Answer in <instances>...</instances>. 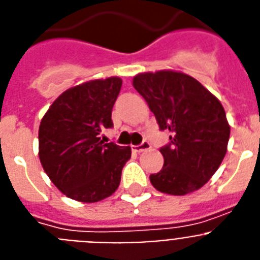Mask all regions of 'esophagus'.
<instances>
[{"label": "esophagus", "instance_id": "esophagus-1", "mask_svg": "<svg viewBox=\"0 0 260 260\" xmlns=\"http://www.w3.org/2000/svg\"><path fill=\"white\" fill-rule=\"evenodd\" d=\"M150 148V143L147 140H144L143 143L139 144V145H134L132 147V150L137 152V153H140V152H144V150H148Z\"/></svg>", "mask_w": 260, "mask_h": 260}]
</instances>
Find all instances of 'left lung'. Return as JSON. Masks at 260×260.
<instances>
[{
  "mask_svg": "<svg viewBox=\"0 0 260 260\" xmlns=\"http://www.w3.org/2000/svg\"><path fill=\"white\" fill-rule=\"evenodd\" d=\"M134 87L156 116L169 143L164 167L149 180L158 191L184 196L204 186L228 150L230 125L217 98L191 76L176 71L139 74Z\"/></svg>",
  "mask_w": 260,
  "mask_h": 260,
  "instance_id": "obj_1",
  "label": "left lung"
}]
</instances>
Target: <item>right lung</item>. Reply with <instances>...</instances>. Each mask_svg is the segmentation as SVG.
Instances as JSON below:
<instances>
[{
  "mask_svg": "<svg viewBox=\"0 0 260 260\" xmlns=\"http://www.w3.org/2000/svg\"><path fill=\"white\" fill-rule=\"evenodd\" d=\"M117 76L67 89L39 125V160L52 184L71 200L98 202L115 193L131 148L104 143L112 128L113 104L121 88Z\"/></svg>",
  "mask_w": 260,
  "mask_h": 260,
  "instance_id": "obj_1",
  "label": "right lung"
}]
</instances>
